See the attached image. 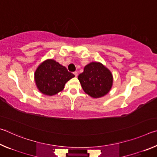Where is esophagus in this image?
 Segmentation results:
<instances>
[{"label":"esophagus","instance_id":"obj_1","mask_svg":"<svg viewBox=\"0 0 157 157\" xmlns=\"http://www.w3.org/2000/svg\"><path fill=\"white\" fill-rule=\"evenodd\" d=\"M73 74H74V75H75V77H78V72H76V71H75V72H74V73H73Z\"/></svg>","mask_w":157,"mask_h":157}]
</instances>
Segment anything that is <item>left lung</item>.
<instances>
[{
	"label": "left lung",
	"mask_w": 157,
	"mask_h": 157,
	"mask_svg": "<svg viewBox=\"0 0 157 157\" xmlns=\"http://www.w3.org/2000/svg\"><path fill=\"white\" fill-rule=\"evenodd\" d=\"M84 91L94 98L107 95L113 84L111 71L100 62H91L84 68V72L78 76Z\"/></svg>",
	"instance_id": "left-lung-1"
}]
</instances>
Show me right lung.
<instances>
[{
  "label": "right lung",
  "mask_w": 157,
  "mask_h": 157,
  "mask_svg": "<svg viewBox=\"0 0 157 157\" xmlns=\"http://www.w3.org/2000/svg\"><path fill=\"white\" fill-rule=\"evenodd\" d=\"M74 77L65 66L51 59L42 62L34 73L37 89L43 94L50 96L62 91L66 82Z\"/></svg>",
  "instance_id": "add662e5"
}]
</instances>
